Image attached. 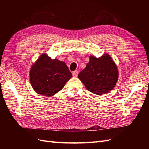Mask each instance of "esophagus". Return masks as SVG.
Segmentation results:
<instances>
[{
    "instance_id": "1",
    "label": "esophagus",
    "mask_w": 149,
    "mask_h": 149,
    "mask_svg": "<svg viewBox=\"0 0 149 149\" xmlns=\"http://www.w3.org/2000/svg\"><path fill=\"white\" fill-rule=\"evenodd\" d=\"M78 70H75V71H73V76H74V77H76V76H78Z\"/></svg>"
}]
</instances>
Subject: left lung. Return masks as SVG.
Masks as SVG:
<instances>
[{"label":"left lung","instance_id":"1","mask_svg":"<svg viewBox=\"0 0 149 149\" xmlns=\"http://www.w3.org/2000/svg\"><path fill=\"white\" fill-rule=\"evenodd\" d=\"M118 76V68L107 53L100 58L90 56L86 66L78 74V78L88 91L98 95L111 91Z\"/></svg>","mask_w":149,"mask_h":149}]
</instances>
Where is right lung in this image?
Masks as SVG:
<instances>
[{
	"label": "right lung",
	"instance_id": "right-lung-1",
	"mask_svg": "<svg viewBox=\"0 0 149 149\" xmlns=\"http://www.w3.org/2000/svg\"><path fill=\"white\" fill-rule=\"evenodd\" d=\"M72 76L63 61L52 60L47 53L40 55L30 71L31 86L38 94L51 97L63 88Z\"/></svg>",
	"mask_w": 149,
	"mask_h": 149
}]
</instances>
